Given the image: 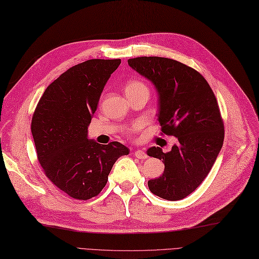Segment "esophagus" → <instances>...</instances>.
<instances>
[{
  "instance_id": "34e87169",
  "label": "esophagus",
  "mask_w": 259,
  "mask_h": 259,
  "mask_svg": "<svg viewBox=\"0 0 259 259\" xmlns=\"http://www.w3.org/2000/svg\"><path fill=\"white\" fill-rule=\"evenodd\" d=\"M134 155H135V157L138 158V159H146V158H148V156H147V153H146L143 149L136 150Z\"/></svg>"
}]
</instances>
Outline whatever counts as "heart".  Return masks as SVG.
<instances>
[{
    "instance_id": "heart-1",
    "label": "heart",
    "mask_w": 259,
    "mask_h": 259,
    "mask_svg": "<svg viewBox=\"0 0 259 259\" xmlns=\"http://www.w3.org/2000/svg\"><path fill=\"white\" fill-rule=\"evenodd\" d=\"M138 89H148V88H147V86L145 85V83H144L143 81L138 80V79H131V80H128L126 83H125V94L131 93V92H134V90H138ZM141 125H142L141 122L135 123V124L133 125V126L127 131V133H128V134H131L132 132L137 131L139 127H141Z\"/></svg>"
}]
</instances>
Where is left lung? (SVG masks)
Instances as JSON below:
<instances>
[{
  "label": "left lung",
  "instance_id": "obj_1",
  "mask_svg": "<svg viewBox=\"0 0 259 259\" xmlns=\"http://www.w3.org/2000/svg\"><path fill=\"white\" fill-rule=\"evenodd\" d=\"M127 62L157 89L161 134L178 138L169 152L160 147L147 150L164 162L162 176L148 181L149 190L163 199H183L206 179L223 145L225 125L215 96L204 76L179 61L141 57Z\"/></svg>",
  "mask_w": 259,
  "mask_h": 259
}]
</instances>
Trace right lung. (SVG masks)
I'll use <instances>...</instances> for the list:
<instances>
[{"mask_svg": "<svg viewBox=\"0 0 259 259\" xmlns=\"http://www.w3.org/2000/svg\"><path fill=\"white\" fill-rule=\"evenodd\" d=\"M120 59L79 63L48 86L31 120L38 161L47 178L69 197L99 195L116 160L130 149L118 142L100 145L87 137L102 90Z\"/></svg>", "mask_w": 259, "mask_h": 259, "instance_id": "1", "label": "right lung"}]
</instances>
